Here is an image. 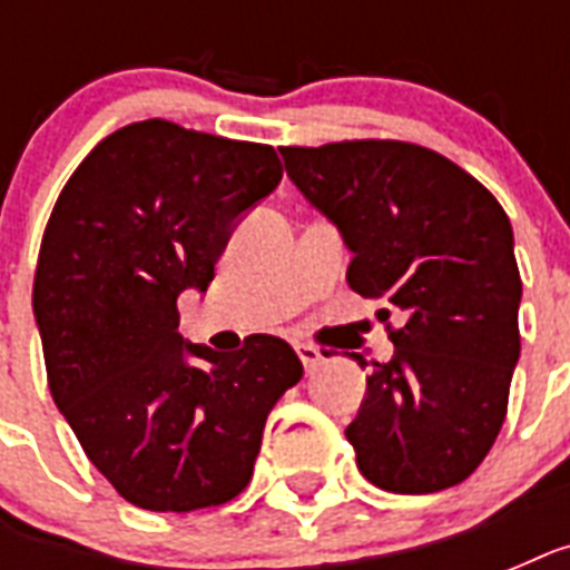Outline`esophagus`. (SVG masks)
I'll list each match as a JSON object with an SVG mask.
<instances>
[{
    "mask_svg": "<svg viewBox=\"0 0 570 570\" xmlns=\"http://www.w3.org/2000/svg\"><path fill=\"white\" fill-rule=\"evenodd\" d=\"M295 352H298V357H302V364L307 373H313V370L320 366L322 352L316 346H311V343H295Z\"/></svg>",
    "mask_w": 570,
    "mask_h": 570,
    "instance_id": "34e87169",
    "label": "esophagus"
}]
</instances>
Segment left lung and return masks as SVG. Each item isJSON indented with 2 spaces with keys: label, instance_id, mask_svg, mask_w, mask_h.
Listing matches in <instances>:
<instances>
[{
  "label": "left lung",
  "instance_id": "obj_1",
  "mask_svg": "<svg viewBox=\"0 0 570 570\" xmlns=\"http://www.w3.org/2000/svg\"><path fill=\"white\" fill-rule=\"evenodd\" d=\"M281 156L355 254L348 286L402 313V328L390 331L396 352L366 375L346 429L357 468L393 494L459 485L494 446L521 357L509 215L464 168L407 141L281 147Z\"/></svg>",
  "mask_w": 570,
  "mask_h": 570
}]
</instances>
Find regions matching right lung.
<instances>
[{"instance_id":"add662e5","label":"right lung","mask_w":570,"mask_h":570,"mask_svg":"<svg viewBox=\"0 0 570 570\" xmlns=\"http://www.w3.org/2000/svg\"><path fill=\"white\" fill-rule=\"evenodd\" d=\"M281 177L275 147L138 120L85 156L49 215L31 293L49 390L138 509L195 512L245 491L268 411L302 381L281 337L213 352L177 331L183 289L206 293L242 213Z\"/></svg>"}]
</instances>
